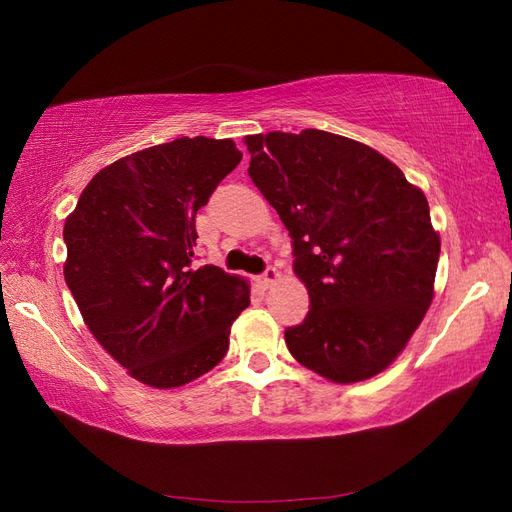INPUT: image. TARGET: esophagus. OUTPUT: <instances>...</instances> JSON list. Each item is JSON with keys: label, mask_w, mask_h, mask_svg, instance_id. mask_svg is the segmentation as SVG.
Wrapping results in <instances>:
<instances>
[{"label": "esophagus", "mask_w": 512, "mask_h": 512, "mask_svg": "<svg viewBox=\"0 0 512 512\" xmlns=\"http://www.w3.org/2000/svg\"><path fill=\"white\" fill-rule=\"evenodd\" d=\"M259 281H262L264 288H270L279 281V270L275 266H268L262 273V277H259Z\"/></svg>", "instance_id": "34e87169"}]
</instances>
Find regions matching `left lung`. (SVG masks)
I'll list each match as a JSON object with an SVG mask.
<instances>
[{"label":"left lung","mask_w":512,"mask_h":512,"mask_svg":"<svg viewBox=\"0 0 512 512\" xmlns=\"http://www.w3.org/2000/svg\"><path fill=\"white\" fill-rule=\"evenodd\" d=\"M246 147L310 295L308 317L286 330L290 354L334 383L383 372L433 299L440 235L424 193L372 147L321 129L246 136Z\"/></svg>","instance_id":"8db88e82"}]
</instances>
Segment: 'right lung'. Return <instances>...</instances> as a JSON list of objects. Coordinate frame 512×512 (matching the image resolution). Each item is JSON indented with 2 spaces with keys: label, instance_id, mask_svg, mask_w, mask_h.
<instances>
[{
  "label": "right lung",
  "instance_id": "right-lung-1",
  "mask_svg": "<svg viewBox=\"0 0 512 512\" xmlns=\"http://www.w3.org/2000/svg\"><path fill=\"white\" fill-rule=\"evenodd\" d=\"M242 151L231 138H176L101 169L65 220L63 275L83 321L140 383L187 385L222 361L248 308L244 279L193 266L195 213Z\"/></svg>",
  "mask_w": 512,
  "mask_h": 512
}]
</instances>
